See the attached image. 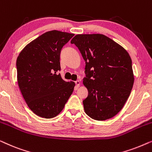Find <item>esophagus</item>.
Instances as JSON below:
<instances>
[{
	"instance_id": "esophagus-1",
	"label": "esophagus",
	"mask_w": 152,
	"mask_h": 152,
	"mask_svg": "<svg viewBox=\"0 0 152 152\" xmlns=\"http://www.w3.org/2000/svg\"><path fill=\"white\" fill-rule=\"evenodd\" d=\"M75 84H76V86H77V87L80 86V81L77 80L76 82H75Z\"/></svg>"
}]
</instances>
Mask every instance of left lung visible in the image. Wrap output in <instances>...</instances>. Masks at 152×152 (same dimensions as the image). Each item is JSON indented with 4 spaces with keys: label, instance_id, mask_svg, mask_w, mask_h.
I'll return each mask as SVG.
<instances>
[{
    "label": "left lung",
    "instance_id": "left-lung-1",
    "mask_svg": "<svg viewBox=\"0 0 152 152\" xmlns=\"http://www.w3.org/2000/svg\"><path fill=\"white\" fill-rule=\"evenodd\" d=\"M76 45L86 63L83 83L88 91L85 113L95 120L113 118L124 107L134 82L132 61L121 45L101 34H77Z\"/></svg>",
    "mask_w": 152,
    "mask_h": 152
}]
</instances>
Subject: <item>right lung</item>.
<instances>
[{
	"label": "right lung",
	"mask_w": 152,
	"mask_h": 152,
	"mask_svg": "<svg viewBox=\"0 0 152 152\" xmlns=\"http://www.w3.org/2000/svg\"><path fill=\"white\" fill-rule=\"evenodd\" d=\"M74 34L49 31L26 45L16 60L17 80L23 97L36 115L57 116L73 92L75 83L62 80L60 53Z\"/></svg>",
	"instance_id": "right-lung-1"
}]
</instances>
